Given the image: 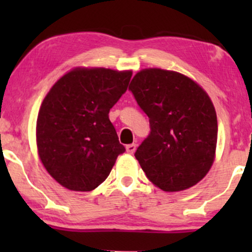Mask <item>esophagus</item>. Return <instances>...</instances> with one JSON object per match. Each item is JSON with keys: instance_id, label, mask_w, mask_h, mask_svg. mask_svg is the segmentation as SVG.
I'll list each match as a JSON object with an SVG mask.
<instances>
[{"instance_id": "1", "label": "esophagus", "mask_w": 252, "mask_h": 252, "mask_svg": "<svg viewBox=\"0 0 252 252\" xmlns=\"http://www.w3.org/2000/svg\"><path fill=\"white\" fill-rule=\"evenodd\" d=\"M126 153H129V154H132V153L136 150V144L135 143H131V144H128V146L126 147Z\"/></svg>"}]
</instances>
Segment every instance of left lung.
Masks as SVG:
<instances>
[{
  "label": "left lung",
  "instance_id": "obj_1",
  "mask_svg": "<svg viewBox=\"0 0 252 252\" xmlns=\"http://www.w3.org/2000/svg\"><path fill=\"white\" fill-rule=\"evenodd\" d=\"M150 132L135 153L149 179L164 192L194 186L215 158L218 123L215 106L198 84L178 72L147 68L130 83Z\"/></svg>",
  "mask_w": 252,
  "mask_h": 252
}]
</instances>
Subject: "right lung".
<instances>
[{
    "label": "right lung",
    "mask_w": 252,
    "mask_h": 252,
    "mask_svg": "<svg viewBox=\"0 0 252 252\" xmlns=\"http://www.w3.org/2000/svg\"><path fill=\"white\" fill-rule=\"evenodd\" d=\"M131 72L76 68L50 90L36 121L41 162L60 185L88 192L108 178L126 152L109 120L128 89Z\"/></svg>",
    "instance_id": "1"
}]
</instances>
